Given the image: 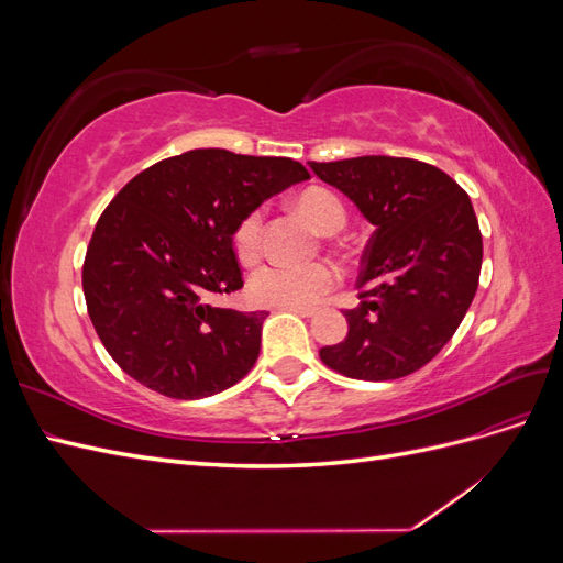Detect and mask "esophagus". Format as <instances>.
Listing matches in <instances>:
<instances>
[{"label": "esophagus", "instance_id": "obj_1", "mask_svg": "<svg viewBox=\"0 0 563 563\" xmlns=\"http://www.w3.org/2000/svg\"><path fill=\"white\" fill-rule=\"evenodd\" d=\"M286 312H294V314H300V317H314L317 310L314 308H282Z\"/></svg>", "mask_w": 563, "mask_h": 563}]
</instances>
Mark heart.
Wrapping results in <instances>:
<instances>
[{"instance_id":"b5f03b06","label":"heart","mask_w":563,"mask_h":563,"mask_svg":"<svg viewBox=\"0 0 563 563\" xmlns=\"http://www.w3.org/2000/svg\"><path fill=\"white\" fill-rule=\"evenodd\" d=\"M298 211L323 232L333 234L345 225V207L333 192L323 187H310L296 199ZM234 253L244 265H253L263 253V211H249L234 228ZM338 269L329 263L286 265L267 263L253 272L249 282V298L265 308H310L338 284Z\"/></svg>"}]
</instances>
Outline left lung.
I'll list each match as a JSON object with an SVG mask.
<instances>
[{"mask_svg":"<svg viewBox=\"0 0 563 563\" xmlns=\"http://www.w3.org/2000/svg\"><path fill=\"white\" fill-rule=\"evenodd\" d=\"M347 195L376 232L362 255L360 305L347 338L321 347L354 380L411 376L441 352L479 286L482 232L467 192L441 168L406 157L310 162Z\"/></svg>","mask_w":563,"mask_h":563,"instance_id":"1","label":"left lung"}]
</instances>
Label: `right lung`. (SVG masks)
<instances>
[{"mask_svg": "<svg viewBox=\"0 0 563 563\" xmlns=\"http://www.w3.org/2000/svg\"><path fill=\"white\" fill-rule=\"evenodd\" d=\"M310 174L288 157L190 150L131 178L98 218L81 267L93 329L117 366L172 399L240 383L267 312L211 300L244 286L234 228Z\"/></svg>", "mask_w": 563, "mask_h": 563, "instance_id": "right-lung-1", "label": "right lung"}]
</instances>
